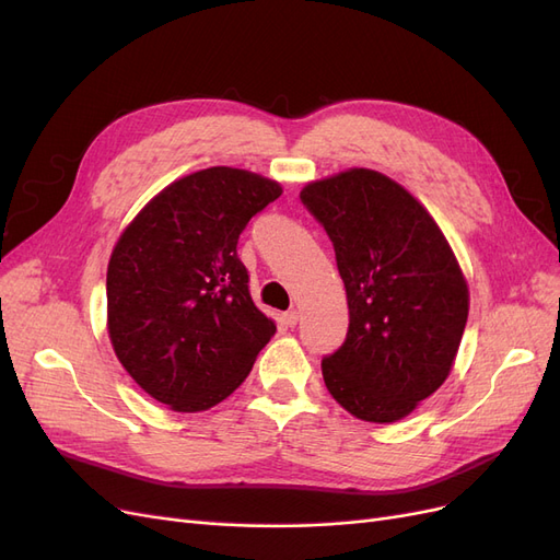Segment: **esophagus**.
Here are the masks:
<instances>
[{"instance_id": "obj_1", "label": "esophagus", "mask_w": 560, "mask_h": 560, "mask_svg": "<svg viewBox=\"0 0 560 560\" xmlns=\"http://www.w3.org/2000/svg\"><path fill=\"white\" fill-rule=\"evenodd\" d=\"M282 322H284L287 327H296V322H299V313H296V311L284 313V315H282Z\"/></svg>"}]
</instances>
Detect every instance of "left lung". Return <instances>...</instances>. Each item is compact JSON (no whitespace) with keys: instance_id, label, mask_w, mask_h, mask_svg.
<instances>
[{"instance_id":"left-lung-1","label":"left lung","mask_w":560,"mask_h":560,"mask_svg":"<svg viewBox=\"0 0 560 560\" xmlns=\"http://www.w3.org/2000/svg\"><path fill=\"white\" fill-rule=\"evenodd\" d=\"M301 202L348 296L346 341L322 360L329 395L360 420H401L451 374L469 311L460 266L430 212L376 171L311 182Z\"/></svg>"}]
</instances>
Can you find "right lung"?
Listing matches in <instances>:
<instances>
[{
  "label": "right lung",
  "instance_id": "add662e5",
  "mask_svg": "<svg viewBox=\"0 0 560 560\" xmlns=\"http://www.w3.org/2000/svg\"><path fill=\"white\" fill-rule=\"evenodd\" d=\"M282 189L238 167L173 182L132 219L107 268V325L118 362L182 413L226 399L276 334L249 296L238 238Z\"/></svg>",
  "mask_w": 560,
  "mask_h": 560
}]
</instances>
